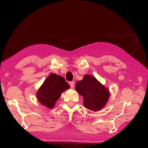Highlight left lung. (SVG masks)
I'll return each mask as SVG.
<instances>
[{
  "label": "left lung",
  "instance_id": "1",
  "mask_svg": "<svg viewBox=\"0 0 148 148\" xmlns=\"http://www.w3.org/2000/svg\"><path fill=\"white\" fill-rule=\"evenodd\" d=\"M70 88L63 77L50 74L37 92V97L42 104L51 108L59 99L61 93Z\"/></svg>",
  "mask_w": 148,
  "mask_h": 148
}]
</instances>
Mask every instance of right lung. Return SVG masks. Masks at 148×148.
<instances>
[{
	"instance_id": "1",
	"label": "right lung",
	"mask_w": 148,
	"mask_h": 148,
	"mask_svg": "<svg viewBox=\"0 0 148 148\" xmlns=\"http://www.w3.org/2000/svg\"><path fill=\"white\" fill-rule=\"evenodd\" d=\"M76 89L84 97L85 107L92 111L102 108L109 99L108 90L91 75H86L83 79L77 82Z\"/></svg>"
}]
</instances>
